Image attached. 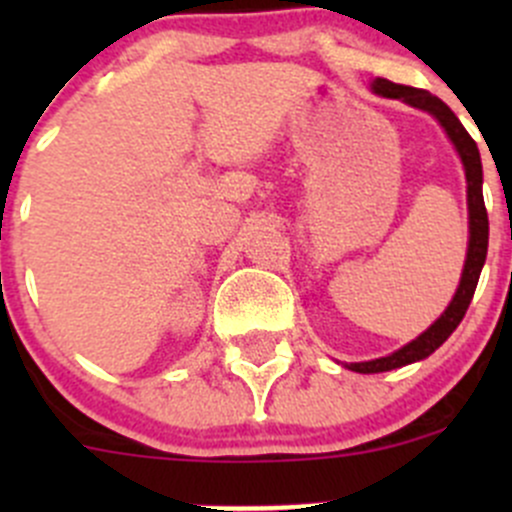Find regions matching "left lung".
<instances>
[{"label": "left lung", "instance_id": "8db88e82", "mask_svg": "<svg viewBox=\"0 0 512 512\" xmlns=\"http://www.w3.org/2000/svg\"><path fill=\"white\" fill-rule=\"evenodd\" d=\"M371 89L379 96L386 98H399V101L409 103V106L421 108V111L431 113L443 131L448 133L451 143L456 146L458 156L463 160V170H466V183H468V252H466V265H463L461 285H458L456 294H453L451 304L446 312L431 324L423 334H418L414 342L401 347L399 352L381 356V359L371 361H356V364H347L352 371L359 374H379V371L399 369V366L414 364V361L426 359L446 342L453 334V329L461 324L466 317V309L471 304L473 292H476L480 270L485 265V255H488V213H485L483 203V165H480V153L476 141L468 136L463 123L458 121L456 113L446 106L438 96L428 94L423 89H414V86H401L389 79H376Z\"/></svg>", "mask_w": 512, "mask_h": 512}]
</instances>
